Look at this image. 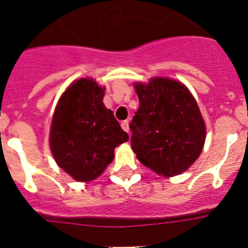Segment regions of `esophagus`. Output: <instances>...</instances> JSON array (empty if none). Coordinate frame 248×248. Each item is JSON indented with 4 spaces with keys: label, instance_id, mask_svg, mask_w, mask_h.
<instances>
[{
    "label": "esophagus",
    "instance_id": "esophagus-1",
    "mask_svg": "<svg viewBox=\"0 0 248 248\" xmlns=\"http://www.w3.org/2000/svg\"><path fill=\"white\" fill-rule=\"evenodd\" d=\"M121 127L124 132L129 133V122L127 121V120H124V121L121 122Z\"/></svg>",
    "mask_w": 248,
    "mask_h": 248
}]
</instances>
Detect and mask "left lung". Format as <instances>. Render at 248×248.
Instances as JSON below:
<instances>
[{
	"instance_id": "1",
	"label": "left lung",
	"mask_w": 248,
	"mask_h": 248,
	"mask_svg": "<svg viewBox=\"0 0 248 248\" xmlns=\"http://www.w3.org/2000/svg\"><path fill=\"white\" fill-rule=\"evenodd\" d=\"M139 109L131 124L132 150L146 168L164 177L186 171L201 156L206 127L188 87L166 77L136 81Z\"/></svg>"
}]
</instances>
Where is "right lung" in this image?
<instances>
[{"mask_svg": "<svg viewBox=\"0 0 248 248\" xmlns=\"http://www.w3.org/2000/svg\"><path fill=\"white\" fill-rule=\"evenodd\" d=\"M106 87L80 78L61 94L50 124L49 145L57 166L72 179L90 182L114 159L115 147L128 141L114 114L103 103Z\"/></svg>", "mask_w": 248, "mask_h": 248, "instance_id": "right-lung-1", "label": "right lung"}]
</instances>
